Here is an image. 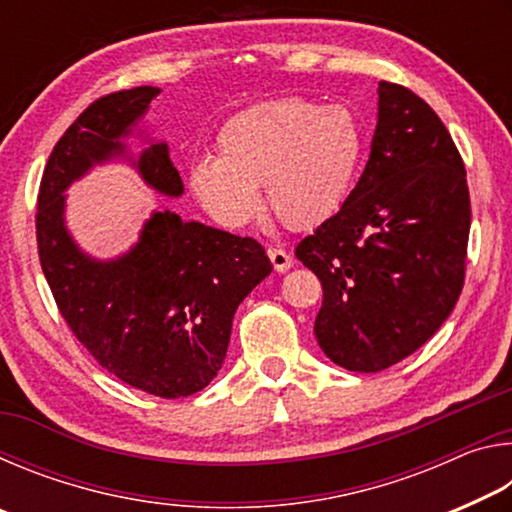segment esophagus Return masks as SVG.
<instances>
[{
	"mask_svg": "<svg viewBox=\"0 0 512 512\" xmlns=\"http://www.w3.org/2000/svg\"><path fill=\"white\" fill-rule=\"evenodd\" d=\"M266 253H268V259H271V264H273V268H275L277 273H287V271H289L291 264H293V259H291V255L287 253V250H282V248H268Z\"/></svg>",
	"mask_w": 512,
	"mask_h": 512,
	"instance_id": "obj_1",
	"label": "esophagus"
}]
</instances>
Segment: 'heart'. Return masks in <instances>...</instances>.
Wrapping results in <instances>:
<instances>
[{"label": "heart", "mask_w": 512, "mask_h": 512, "mask_svg": "<svg viewBox=\"0 0 512 512\" xmlns=\"http://www.w3.org/2000/svg\"><path fill=\"white\" fill-rule=\"evenodd\" d=\"M366 137L341 103L259 101L225 119L216 155L187 167L194 201L223 228H241L266 203L289 228H316L341 210L359 176Z\"/></svg>", "instance_id": "heart-1"}]
</instances>
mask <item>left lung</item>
<instances>
[{
    "mask_svg": "<svg viewBox=\"0 0 512 512\" xmlns=\"http://www.w3.org/2000/svg\"><path fill=\"white\" fill-rule=\"evenodd\" d=\"M377 128L357 187L296 246L323 284L314 334L336 366L377 372L413 354L463 289L470 192L440 117L379 83Z\"/></svg>",
    "mask_w": 512,
    "mask_h": 512,
    "instance_id": "1",
    "label": "left lung"
}]
</instances>
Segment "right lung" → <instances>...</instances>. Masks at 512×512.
Segmentation results:
<instances>
[{
  "label": "right lung",
  "mask_w": 512,
  "mask_h": 512,
  "mask_svg": "<svg viewBox=\"0 0 512 512\" xmlns=\"http://www.w3.org/2000/svg\"><path fill=\"white\" fill-rule=\"evenodd\" d=\"M160 92L142 85L108 94L67 128L42 173L36 235L42 273L76 339L124 384L173 400L216 377L237 307L273 266L255 239L171 210H155L135 244L112 259L74 241L65 192L99 164L124 160L158 194H185L167 142L140 128ZM133 134L147 142L137 159L125 144Z\"/></svg>",
  "instance_id": "1"
}]
</instances>
